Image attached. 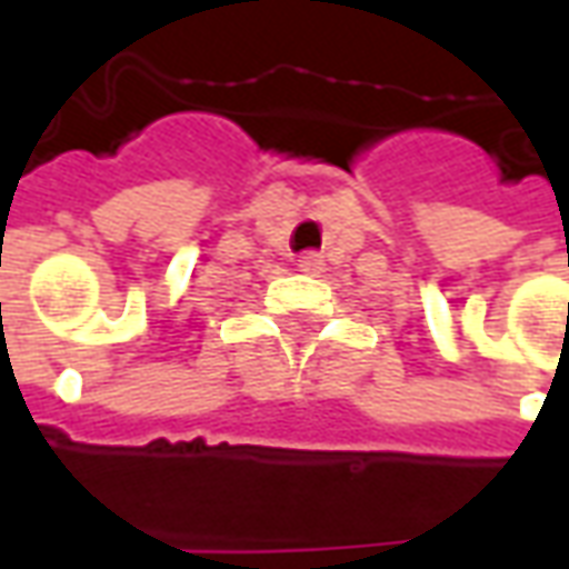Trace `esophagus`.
Returning a JSON list of instances; mask_svg holds the SVG:
<instances>
[{
    "instance_id": "obj_1",
    "label": "esophagus",
    "mask_w": 569,
    "mask_h": 569,
    "mask_svg": "<svg viewBox=\"0 0 569 569\" xmlns=\"http://www.w3.org/2000/svg\"><path fill=\"white\" fill-rule=\"evenodd\" d=\"M298 271L320 273L322 271V256H320V252H305V256L298 259Z\"/></svg>"
}]
</instances>
